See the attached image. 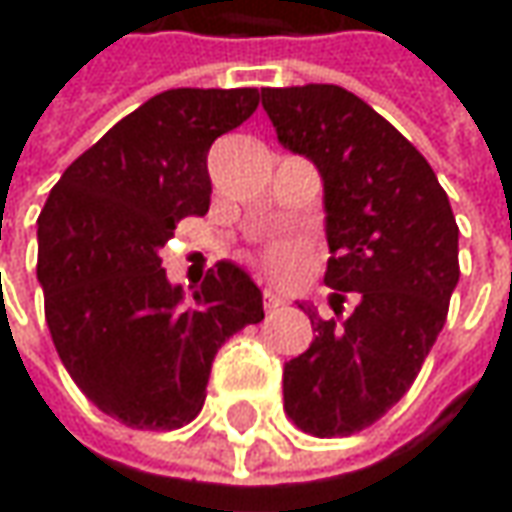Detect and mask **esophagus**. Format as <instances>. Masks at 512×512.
I'll use <instances>...</instances> for the list:
<instances>
[{
	"label": "esophagus",
	"mask_w": 512,
	"mask_h": 512,
	"mask_svg": "<svg viewBox=\"0 0 512 512\" xmlns=\"http://www.w3.org/2000/svg\"><path fill=\"white\" fill-rule=\"evenodd\" d=\"M279 307H285V299H282V296H279L276 290H270V287H267V290H265V310H267V313H273V310H279Z\"/></svg>",
	"instance_id": "obj_1"
}]
</instances>
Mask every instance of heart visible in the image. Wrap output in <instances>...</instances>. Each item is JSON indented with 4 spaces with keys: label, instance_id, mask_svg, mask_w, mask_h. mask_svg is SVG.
Segmentation results:
<instances>
[{
    "label": "heart",
    "instance_id": "1",
    "mask_svg": "<svg viewBox=\"0 0 512 512\" xmlns=\"http://www.w3.org/2000/svg\"><path fill=\"white\" fill-rule=\"evenodd\" d=\"M262 265L276 279H296L302 273V267H305V253H302L299 245L279 242V245L267 247L265 256H262Z\"/></svg>",
    "mask_w": 512,
    "mask_h": 512
}]
</instances>
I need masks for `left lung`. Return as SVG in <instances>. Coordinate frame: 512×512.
Listing matches in <instances>:
<instances>
[{"label":"left lung","instance_id":"1","mask_svg":"<svg viewBox=\"0 0 512 512\" xmlns=\"http://www.w3.org/2000/svg\"><path fill=\"white\" fill-rule=\"evenodd\" d=\"M279 142L325 182V285L336 319L299 305L313 342L285 364V413L319 439L379 422L410 390L459 285V225L419 150L339 85L265 88ZM347 295L354 313L339 320Z\"/></svg>","mask_w":512,"mask_h":512}]
</instances>
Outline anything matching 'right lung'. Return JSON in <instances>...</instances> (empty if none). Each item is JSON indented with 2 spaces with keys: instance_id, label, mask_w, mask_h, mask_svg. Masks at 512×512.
<instances>
[{
  "instance_id": "add662e5",
  "label": "right lung",
  "mask_w": 512,
  "mask_h": 512,
  "mask_svg": "<svg viewBox=\"0 0 512 512\" xmlns=\"http://www.w3.org/2000/svg\"><path fill=\"white\" fill-rule=\"evenodd\" d=\"M256 108V88L165 90L85 150L39 213L50 339L79 390L128 427L193 422L219 347L265 319L239 265L207 270L185 305L159 259L176 222L210 207V145Z\"/></svg>"
}]
</instances>
